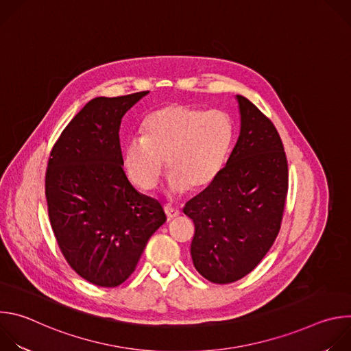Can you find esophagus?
<instances>
[{
  "label": "esophagus",
  "instance_id": "obj_1",
  "mask_svg": "<svg viewBox=\"0 0 351 351\" xmlns=\"http://www.w3.org/2000/svg\"><path fill=\"white\" fill-rule=\"evenodd\" d=\"M164 211H165L168 219H175V218H178L180 215V211L178 208H173V207H169V206L164 207Z\"/></svg>",
  "mask_w": 351,
  "mask_h": 351
}]
</instances>
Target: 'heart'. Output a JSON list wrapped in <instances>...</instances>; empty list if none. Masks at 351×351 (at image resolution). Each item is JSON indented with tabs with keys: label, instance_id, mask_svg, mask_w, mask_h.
I'll use <instances>...</instances> for the list:
<instances>
[{
	"label": "heart",
	"instance_id": "heart-1",
	"mask_svg": "<svg viewBox=\"0 0 351 351\" xmlns=\"http://www.w3.org/2000/svg\"><path fill=\"white\" fill-rule=\"evenodd\" d=\"M143 137H132L125 148V168L141 190H153L167 162L168 189L179 194L199 191L221 175L234 140L232 118L221 110L168 104L143 122Z\"/></svg>",
	"mask_w": 351,
	"mask_h": 351
}]
</instances>
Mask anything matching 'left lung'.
I'll return each instance as SVG.
<instances>
[{
    "instance_id": "1",
    "label": "left lung",
    "mask_w": 351,
    "mask_h": 351,
    "mask_svg": "<svg viewBox=\"0 0 351 351\" xmlns=\"http://www.w3.org/2000/svg\"><path fill=\"white\" fill-rule=\"evenodd\" d=\"M240 132L217 180L183 213L194 222L190 254L198 274L232 283L252 272L272 247L287 193V161L274 123L236 95Z\"/></svg>"
}]
</instances>
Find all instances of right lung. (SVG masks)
Here are the masks:
<instances>
[{
	"mask_svg": "<svg viewBox=\"0 0 351 351\" xmlns=\"http://www.w3.org/2000/svg\"><path fill=\"white\" fill-rule=\"evenodd\" d=\"M148 93L93 98L48 160L45 197L56 239L72 269L95 286L123 283L167 221L161 204L140 194L122 168V118Z\"/></svg>",
	"mask_w": 351,
	"mask_h": 351,
	"instance_id": "obj_1",
	"label": "right lung"
}]
</instances>
